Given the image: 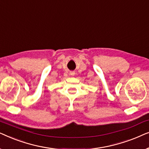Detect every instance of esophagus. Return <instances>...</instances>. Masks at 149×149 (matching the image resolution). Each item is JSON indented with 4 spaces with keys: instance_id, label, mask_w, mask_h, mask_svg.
Masks as SVG:
<instances>
[{
    "instance_id": "1",
    "label": "esophagus",
    "mask_w": 149,
    "mask_h": 149,
    "mask_svg": "<svg viewBox=\"0 0 149 149\" xmlns=\"http://www.w3.org/2000/svg\"><path fill=\"white\" fill-rule=\"evenodd\" d=\"M70 74L71 75V76H73V75L74 74V72H70Z\"/></svg>"
}]
</instances>
